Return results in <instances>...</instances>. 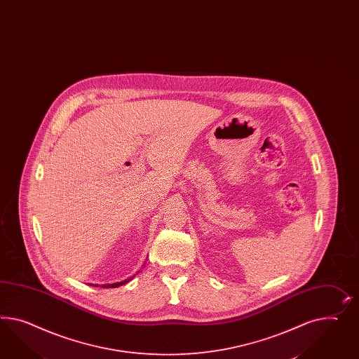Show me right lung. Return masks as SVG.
<instances>
[{"instance_id":"right-lung-1","label":"right lung","mask_w":359,"mask_h":359,"mask_svg":"<svg viewBox=\"0 0 359 359\" xmlns=\"http://www.w3.org/2000/svg\"><path fill=\"white\" fill-rule=\"evenodd\" d=\"M126 282H129V280H128V281L116 282V283H108V285H102V287H118V286L124 285V283H126ZM95 286H97V285H95Z\"/></svg>"}]
</instances>
